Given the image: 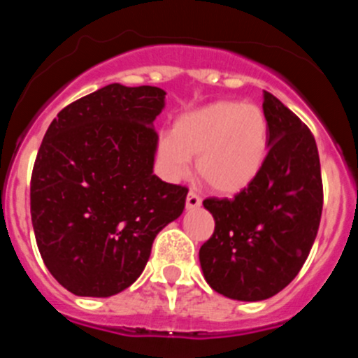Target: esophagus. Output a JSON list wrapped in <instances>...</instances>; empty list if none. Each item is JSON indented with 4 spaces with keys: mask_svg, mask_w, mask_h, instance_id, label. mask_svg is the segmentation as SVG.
Instances as JSON below:
<instances>
[{
    "mask_svg": "<svg viewBox=\"0 0 358 358\" xmlns=\"http://www.w3.org/2000/svg\"><path fill=\"white\" fill-rule=\"evenodd\" d=\"M201 206V197H199L195 192H189L188 195H186V208L188 210H195V208Z\"/></svg>",
    "mask_w": 358,
    "mask_h": 358,
    "instance_id": "34e87169",
    "label": "esophagus"
}]
</instances>
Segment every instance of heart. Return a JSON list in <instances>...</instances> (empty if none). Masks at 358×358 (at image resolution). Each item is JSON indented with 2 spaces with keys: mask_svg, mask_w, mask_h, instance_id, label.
<instances>
[{
  "mask_svg": "<svg viewBox=\"0 0 358 358\" xmlns=\"http://www.w3.org/2000/svg\"><path fill=\"white\" fill-rule=\"evenodd\" d=\"M268 156V120L260 106L218 100L185 113L157 145L170 179H182L197 157L202 181L218 194H238L255 181Z\"/></svg>",
  "mask_w": 358,
  "mask_h": 358,
  "instance_id": "obj_1",
  "label": "heart"
}]
</instances>
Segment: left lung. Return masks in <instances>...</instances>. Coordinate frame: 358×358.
<instances>
[{
    "mask_svg": "<svg viewBox=\"0 0 358 358\" xmlns=\"http://www.w3.org/2000/svg\"><path fill=\"white\" fill-rule=\"evenodd\" d=\"M268 156L255 181L233 199L202 202L215 231L199 251L213 290L262 301L301 271L317 236L322 179L314 134L274 94H264Z\"/></svg>",
    "mask_w": 358,
    "mask_h": 358,
    "instance_id": "obj_1",
    "label": "left lung"
}]
</instances>
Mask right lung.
<instances>
[{"label":"right lung","mask_w":358,"mask_h":358,"mask_svg":"<svg viewBox=\"0 0 358 358\" xmlns=\"http://www.w3.org/2000/svg\"><path fill=\"white\" fill-rule=\"evenodd\" d=\"M164 94L109 84L66 106L44 134L30 181L31 224L44 265L75 296L131 287L157 233L185 210L188 188L152 172V123Z\"/></svg>","instance_id":"1"}]
</instances>
